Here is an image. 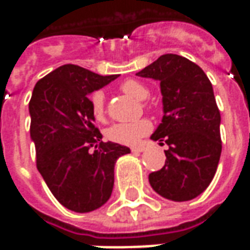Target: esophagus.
<instances>
[{"label":"esophagus","mask_w":250,"mask_h":250,"mask_svg":"<svg viewBox=\"0 0 250 250\" xmlns=\"http://www.w3.org/2000/svg\"><path fill=\"white\" fill-rule=\"evenodd\" d=\"M131 151H132V152H142V151H145V146L132 147V148H131Z\"/></svg>","instance_id":"obj_1"}]
</instances>
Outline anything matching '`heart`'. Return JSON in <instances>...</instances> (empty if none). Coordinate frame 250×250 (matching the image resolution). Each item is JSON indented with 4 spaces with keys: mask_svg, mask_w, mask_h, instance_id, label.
I'll use <instances>...</instances> for the list:
<instances>
[{
    "mask_svg": "<svg viewBox=\"0 0 250 250\" xmlns=\"http://www.w3.org/2000/svg\"><path fill=\"white\" fill-rule=\"evenodd\" d=\"M120 89L125 93H128L132 98L138 100H145L148 98L150 91L148 88L135 79H128L120 84ZM91 109L93 118L96 120L105 119V96L103 91H95L89 98ZM147 105V104H145ZM152 130V123L148 119H139L130 123H115L105 131L107 139L114 143L120 145H136L142 138L147 135Z\"/></svg>",
    "mask_w": 250,
    "mask_h": 250,
    "instance_id": "1",
    "label": "heart"
}]
</instances>
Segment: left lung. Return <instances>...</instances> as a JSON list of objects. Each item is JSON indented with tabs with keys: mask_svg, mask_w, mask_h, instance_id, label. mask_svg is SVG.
<instances>
[{
	"mask_svg": "<svg viewBox=\"0 0 250 250\" xmlns=\"http://www.w3.org/2000/svg\"><path fill=\"white\" fill-rule=\"evenodd\" d=\"M161 82L163 119L151 135L166 143V162L148 175L151 188L171 201L198 197L214 178L220 162V109L211 83L195 62L163 55L136 73Z\"/></svg>",
	"mask_w": 250,
	"mask_h": 250,
	"instance_id": "1",
	"label": "left lung"
}]
</instances>
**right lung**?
<instances>
[{
  "instance_id": "right-lung-1",
  "label": "right lung",
  "mask_w": 250,
  "mask_h": 250,
  "mask_svg": "<svg viewBox=\"0 0 250 250\" xmlns=\"http://www.w3.org/2000/svg\"><path fill=\"white\" fill-rule=\"evenodd\" d=\"M116 77L65 64L40 79L30 98L37 170L55 198L77 213L96 210L108 201L115 162L130 152L128 147L102 141L88 99ZM91 146L98 150L91 153Z\"/></svg>"
}]
</instances>
